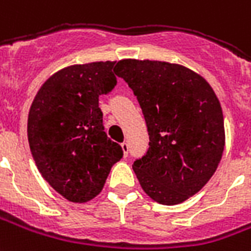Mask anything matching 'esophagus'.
I'll return each mask as SVG.
<instances>
[{
	"mask_svg": "<svg viewBox=\"0 0 251 251\" xmlns=\"http://www.w3.org/2000/svg\"><path fill=\"white\" fill-rule=\"evenodd\" d=\"M121 147H122V151H124V156H127V153H129V144L127 143H122L121 144Z\"/></svg>",
	"mask_w": 251,
	"mask_h": 251,
	"instance_id": "34e87169",
	"label": "esophagus"
}]
</instances>
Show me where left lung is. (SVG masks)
Masks as SVG:
<instances>
[{
  "label": "left lung",
  "instance_id": "left-lung-1",
  "mask_svg": "<svg viewBox=\"0 0 251 251\" xmlns=\"http://www.w3.org/2000/svg\"><path fill=\"white\" fill-rule=\"evenodd\" d=\"M137 96L150 134L147 153L133 163L143 190L175 205L200 192L224 151L220 101L206 80L178 64L122 59L115 66Z\"/></svg>",
  "mask_w": 251,
  "mask_h": 251
}]
</instances>
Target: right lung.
I'll use <instances>...</instances> for the list:
<instances>
[{
  "label": "right lung",
  "mask_w": 251,
  "mask_h": 251,
  "mask_svg": "<svg viewBox=\"0 0 251 251\" xmlns=\"http://www.w3.org/2000/svg\"><path fill=\"white\" fill-rule=\"evenodd\" d=\"M115 62L72 65L43 84L28 114V143L49 185L72 202L101 192L110 170L122 159L120 144L107 137L99 96L111 92Z\"/></svg>",
  "instance_id": "obj_1"
}]
</instances>
